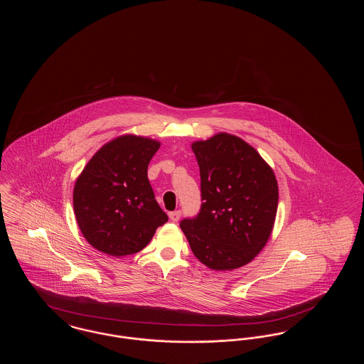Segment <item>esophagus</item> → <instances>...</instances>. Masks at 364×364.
I'll return each mask as SVG.
<instances>
[{
	"label": "esophagus",
	"mask_w": 364,
	"mask_h": 364,
	"mask_svg": "<svg viewBox=\"0 0 364 364\" xmlns=\"http://www.w3.org/2000/svg\"><path fill=\"white\" fill-rule=\"evenodd\" d=\"M180 215H181V211H180V210H176V211L169 213V218H171V221H173V223H177V221L180 220Z\"/></svg>",
	"instance_id": "esophagus-1"
}]
</instances>
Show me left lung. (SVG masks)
I'll return each mask as SVG.
<instances>
[{
  "mask_svg": "<svg viewBox=\"0 0 364 364\" xmlns=\"http://www.w3.org/2000/svg\"><path fill=\"white\" fill-rule=\"evenodd\" d=\"M191 147L199 164L203 203L180 228L193 255L208 269H239L259 254L272 235L276 174L251 144L226 132Z\"/></svg>",
  "mask_w": 364,
  "mask_h": 364,
  "instance_id": "obj_1",
  "label": "left lung"
}]
</instances>
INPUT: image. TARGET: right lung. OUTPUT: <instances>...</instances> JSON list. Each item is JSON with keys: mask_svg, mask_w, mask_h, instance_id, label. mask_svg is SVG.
<instances>
[{"mask_svg": "<svg viewBox=\"0 0 364 364\" xmlns=\"http://www.w3.org/2000/svg\"><path fill=\"white\" fill-rule=\"evenodd\" d=\"M161 143L122 135L87 162L73 188L76 223L88 244L110 257L141 251L168 215L156 203L147 166Z\"/></svg>", "mask_w": 364, "mask_h": 364, "instance_id": "add662e5", "label": "right lung"}]
</instances>
